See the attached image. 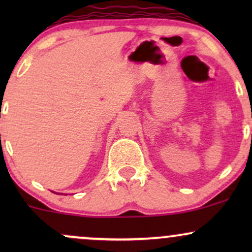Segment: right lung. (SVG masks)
Instances as JSON below:
<instances>
[{
	"label": "right lung",
	"mask_w": 252,
	"mask_h": 252,
	"mask_svg": "<svg viewBox=\"0 0 252 252\" xmlns=\"http://www.w3.org/2000/svg\"><path fill=\"white\" fill-rule=\"evenodd\" d=\"M57 194H58V193H57Z\"/></svg>",
	"instance_id": "right-lung-1"
}]
</instances>
